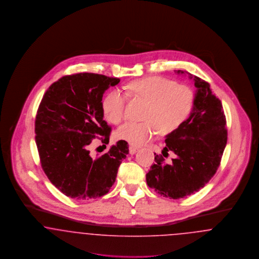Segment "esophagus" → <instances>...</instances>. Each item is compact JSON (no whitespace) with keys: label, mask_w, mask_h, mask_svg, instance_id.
I'll use <instances>...</instances> for the list:
<instances>
[{"label":"esophagus","mask_w":259,"mask_h":259,"mask_svg":"<svg viewBox=\"0 0 259 259\" xmlns=\"http://www.w3.org/2000/svg\"><path fill=\"white\" fill-rule=\"evenodd\" d=\"M139 150V148H136V147H130L129 148V152L130 154H135L136 152Z\"/></svg>","instance_id":"obj_1"}]
</instances>
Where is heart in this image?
Segmentation results:
<instances>
[{"instance_id": "b5f03b06", "label": "heart", "mask_w": 259, "mask_h": 259, "mask_svg": "<svg viewBox=\"0 0 259 259\" xmlns=\"http://www.w3.org/2000/svg\"><path fill=\"white\" fill-rule=\"evenodd\" d=\"M129 96L148 103L140 123H126L116 132V138L140 147L152 140L158 131L168 135L180 129L188 119L194 104V93L186 85L160 77L149 76L126 85ZM127 96L118 90L111 91L103 102L106 119L112 124L122 122Z\"/></svg>"}]
</instances>
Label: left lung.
<instances>
[{
	"label": "left lung",
	"mask_w": 259,
	"mask_h": 259,
	"mask_svg": "<svg viewBox=\"0 0 259 259\" xmlns=\"http://www.w3.org/2000/svg\"><path fill=\"white\" fill-rule=\"evenodd\" d=\"M176 74H186L181 70ZM188 77L196 87L193 109L185 123L166 135L162 154L172 151L175 158L168 164L162 155L147 174L148 186L163 197L180 199L195 193L208 184L217 172L227 143L226 119L222 102L208 82L193 74Z\"/></svg>",
	"instance_id": "obj_1"
}]
</instances>
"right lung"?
Instances as JSON below:
<instances>
[{
    "label": "right lung",
    "mask_w": 259,
    "mask_h": 259,
    "mask_svg": "<svg viewBox=\"0 0 259 259\" xmlns=\"http://www.w3.org/2000/svg\"><path fill=\"white\" fill-rule=\"evenodd\" d=\"M119 81L93 73L66 75L51 84L39 104L35 133L41 167L51 184L68 197L96 199L107 194L129 153L122 140L100 156L93 157L89 150L98 136L109 144L111 128L103 119L102 98Z\"/></svg>",
    "instance_id": "obj_1"
}]
</instances>
